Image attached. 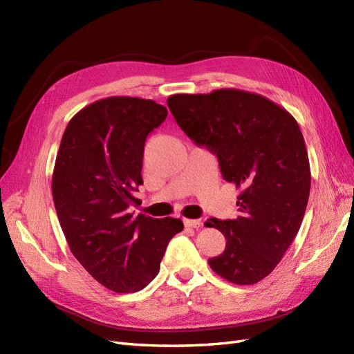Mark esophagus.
<instances>
[{"label":"esophagus","instance_id":"1","mask_svg":"<svg viewBox=\"0 0 354 354\" xmlns=\"http://www.w3.org/2000/svg\"><path fill=\"white\" fill-rule=\"evenodd\" d=\"M185 226L186 227H192V229H199V227H202V221L201 220L185 218Z\"/></svg>","mask_w":354,"mask_h":354}]
</instances>
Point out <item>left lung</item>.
<instances>
[{"instance_id": "8db88e82", "label": "left lung", "mask_w": 354, "mask_h": 354, "mask_svg": "<svg viewBox=\"0 0 354 354\" xmlns=\"http://www.w3.org/2000/svg\"><path fill=\"white\" fill-rule=\"evenodd\" d=\"M176 122L217 155L223 178L241 194L234 220L209 218L226 248L208 260L223 279L252 285L270 274L301 226L310 194V164L294 116L260 94L236 88L169 95Z\"/></svg>"}]
</instances>
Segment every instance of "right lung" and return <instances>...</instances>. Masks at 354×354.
<instances>
[{
  "label": "right lung",
  "instance_id": "1",
  "mask_svg": "<svg viewBox=\"0 0 354 354\" xmlns=\"http://www.w3.org/2000/svg\"><path fill=\"white\" fill-rule=\"evenodd\" d=\"M167 108L138 97H108L85 106L63 133L51 189L69 248L95 281L115 292H136L159 273L178 218L134 217L143 185L147 134Z\"/></svg>",
  "mask_w": 354,
  "mask_h": 354
}]
</instances>
